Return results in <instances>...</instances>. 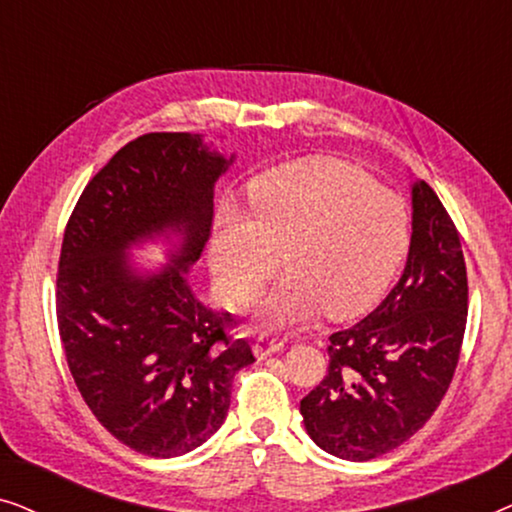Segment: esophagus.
<instances>
[{
  "label": "esophagus",
  "instance_id": "obj_1",
  "mask_svg": "<svg viewBox=\"0 0 512 512\" xmlns=\"http://www.w3.org/2000/svg\"><path fill=\"white\" fill-rule=\"evenodd\" d=\"M282 347H284L282 340L268 338V335H261V338L254 342V356H256V359H268V356L277 354Z\"/></svg>",
  "mask_w": 512,
  "mask_h": 512
}]
</instances>
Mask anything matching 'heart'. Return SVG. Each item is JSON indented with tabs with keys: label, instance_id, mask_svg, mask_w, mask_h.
I'll list each match as a JSON object with an SVG mask.
<instances>
[{
	"label": "heart",
	"instance_id": "obj_1",
	"mask_svg": "<svg viewBox=\"0 0 512 512\" xmlns=\"http://www.w3.org/2000/svg\"><path fill=\"white\" fill-rule=\"evenodd\" d=\"M405 202L359 167L303 158L249 186L247 212L221 209L212 233V270L237 305L256 298L272 272L286 275L256 300L261 328L303 326L324 312L349 319L375 305L408 249Z\"/></svg>",
	"mask_w": 512,
	"mask_h": 512
}]
</instances>
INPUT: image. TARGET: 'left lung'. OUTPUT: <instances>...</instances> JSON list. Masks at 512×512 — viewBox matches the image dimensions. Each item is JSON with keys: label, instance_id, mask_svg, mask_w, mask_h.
<instances>
[{"label": "left lung", "instance_id": "left-lung-1", "mask_svg": "<svg viewBox=\"0 0 512 512\" xmlns=\"http://www.w3.org/2000/svg\"><path fill=\"white\" fill-rule=\"evenodd\" d=\"M412 235L389 296L328 345V373L300 401L307 436L347 461L405 443L450 387L468 314L466 263L443 202L422 179L410 184Z\"/></svg>", "mask_w": 512, "mask_h": 512}]
</instances>
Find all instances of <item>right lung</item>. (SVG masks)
I'll use <instances>...</instances> for the list:
<instances>
[{
    "label": "right lung",
    "mask_w": 512,
    "mask_h": 512,
    "mask_svg": "<svg viewBox=\"0 0 512 512\" xmlns=\"http://www.w3.org/2000/svg\"><path fill=\"white\" fill-rule=\"evenodd\" d=\"M233 163L235 153L191 132L137 137L95 174L67 223L55 300L69 370L97 422L146 457L207 443L235 373L254 363L247 342L226 338L230 314L188 284L214 186ZM149 241L168 247L156 269L129 254Z\"/></svg>",
    "instance_id": "obj_1"
}]
</instances>
